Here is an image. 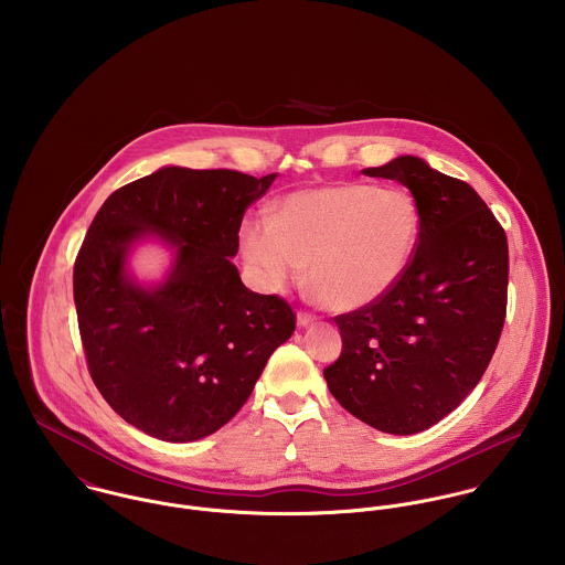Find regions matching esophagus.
<instances>
[{"label":"esophagus","mask_w":565,"mask_h":565,"mask_svg":"<svg viewBox=\"0 0 565 565\" xmlns=\"http://www.w3.org/2000/svg\"><path fill=\"white\" fill-rule=\"evenodd\" d=\"M316 320H318V316H313L309 311H300L298 313V326H309V323H313Z\"/></svg>","instance_id":"1"}]
</instances>
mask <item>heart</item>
Listing matches in <instances>:
<instances>
[{"mask_svg": "<svg viewBox=\"0 0 565 565\" xmlns=\"http://www.w3.org/2000/svg\"><path fill=\"white\" fill-rule=\"evenodd\" d=\"M419 235V209L404 189L337 182L282 198L242 226V252L267 291L298 282L309 265L316 300L339 313L381 300L403 278Z\"/></svg>", "mask_w": 565, "mask_h": 565, "instance_id": "b5f03b06", "label": "heart"}]
</instances>
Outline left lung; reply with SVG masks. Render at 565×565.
I'll list each match as a JSON object with an SVG mask.
<instances>
[{
	"label": "left lung",
	"instance_id": "8db88e82",
	"mask_svg": "<svg viewBox=\"0 0 565 565\" xmlns=\"http://www.w3.org/2000/svg\"><path fill=\"white\" fill-rule=\"evenodd\" d=\"M365 175L398 180L419 209L403 278L376 302L337 316L341 354L323 370L330 394L361 422L419 433L479 385L507 318V235L463 180L401 157Z\"/></svg>",
	"mask_w": 565,
	"mask_h": 565
}]
</instances>
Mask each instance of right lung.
<instances>
[{
	"label": "right lung",
	"mask_w": 565,
	"mask_h": 565,
	"mask_svg": "<svg viewBox=\"0 0 565 565\" xmlns=\"http://www.w3.org/2000/svg\"><path fill=\"white\" fill-rule=\"evenodd\" d=\"M274 178L164 167L108 195L86 231L74 300L88 374L117 415L157 439L220 430L296 330L291 305L249 291L231 263L245 209ZM148 232L177 245L159 290L122 269L127 245Z\"/></svg>",
	"instance_id": "obj_1"
}]
</instances>
